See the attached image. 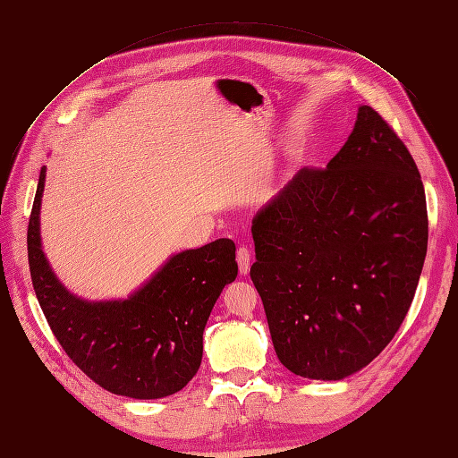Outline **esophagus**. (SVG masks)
Wrapping results in <instances>:
<instances>
[{
	"instance_id": "1",
	"label": "esophagus",
	"mask_w": 458,
	"mask_h": 458,
	"mask_svg": "<svg viewBox=\"0 0 458 458\" xmlns=\"http://www.w3.org/2000/svg\"><path fill=\"white\" fill-rule=\"evenodd\" d=\"M237 261H239V269H241V275H248V271H250V261H252V254L248 248L241 246L237 250Z\"/></svg>"
}]
</instances>
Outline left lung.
<instances>
[{
  "label": "left lung",
  "instance_id": "1",
  "mask_svg": "<svg viewBox=\"0 0 458 458\" xmlns=\"http://www.w3.org/2000/svg\"><path fill=\"white\" fill-rule=\"evenodd\" d=\"M261 296L279 361L303 378L367 367L411 308L426 248L417 164L367 105L325 170H300L252 219Z\"/></svg>",
  "mask_w": 458,
  "mask_h": 458
}]
</instances>
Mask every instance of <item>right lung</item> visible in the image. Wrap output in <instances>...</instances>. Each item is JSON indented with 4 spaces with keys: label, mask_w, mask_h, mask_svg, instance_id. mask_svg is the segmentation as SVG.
<instances>
[{
    "label": "right lung",
    "mask_w": 458,
    "mask_h": 458,
    "mask_svg": "<svg viewBox=\"0 0 458 458\" xmlns=\"http://www.w3.org/2000/svg\"><path fill=\"white\" fill-rule=\"evenodd\" d=\"M44 187L46 165L29 224V263L41 311L66 355L110 394L160 399L183 390L200 367L214 303L237 279L234 242L217 239L170 256L128 298L86 300L59 281L41 248Z\"/></svg>",
    "instance_id": "add662e5"
}]
</instances>
